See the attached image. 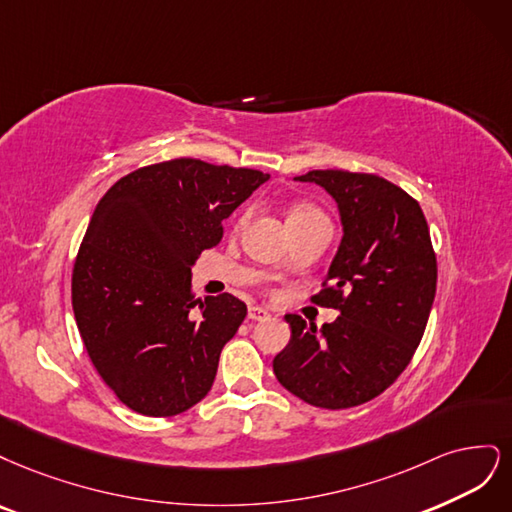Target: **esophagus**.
Segmentation results:
<instances>
[{
    "instance_id": "obj_1",
    "label": "esophagus",
    "mask_w": 512,
    "mask_h": 512,
    "mask_svg": "<svg viewBox=\"0 0 512 512\" xmlns=\"http://www.w3.org/2000/svg\"><path fill=\"white\" fill-rule=\"evenodd\" d=\"M249 319L251 321H266V319H270V312L266 308H261V306H251L249 308Z\"/></svg>"
}]
</instances>
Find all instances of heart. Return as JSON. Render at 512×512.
<instances>
[{
  "instance_id": "heart-1",
  "label": "heart",
  "mask_w": 512,
  "mask_h": 512,
  "mask_svg": "<svg viewBox=\"0 0 512 512\" xmlns=\"http://www.w3.org/2000/svg\"><path fill=\"white\" fill-rule=\"evenodd\" d=\"M310 217H323V212L312 206V204H295L289 210V219L287 221H295V219H310Z\"/></svg>"
}]
</instances>
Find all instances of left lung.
Instances as JSON below:
<instances>
[{
    "mask_svg": "<svg viewBox=\"0 0 512 512\" xmlns=\"http://www.w3.org/2000/svg\"><path fill=\"white\" fill-rule=\"evenodd\" d=\"M334 197L342 240L317 304L340 317L321 332L287 315L291 340L272 368L300 400L329 410L370 402L393 385L423 338L436 295V253L417 200L376 174L295 176Z\"/></svg>",
    "mask_w": 512,
    "mask_h": 512,
    "instance_id": "obj_1",
    "label": "left lung"
}]
</instances>
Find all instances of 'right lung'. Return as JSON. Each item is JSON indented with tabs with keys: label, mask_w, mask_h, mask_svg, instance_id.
<instances>
[{
	"label": "right lung",
	"mask_w": 512,
	"mask_h": 512,
	"mask_svg": "<svg viewBox=\"0 0 512 512\" xmlns=\"http://www.w3.org/2000/svg\"><path fill=\"white\" fill-rule=\"evenodd\" d=\"M268 178L183 157L123 176L97 204L72 306L95 370L131 410L174 417L206 398L246 304L232 293L197 300L191 268Z\"/></svg>",
	"instance_id": "add662e5"
}]
</instances>
